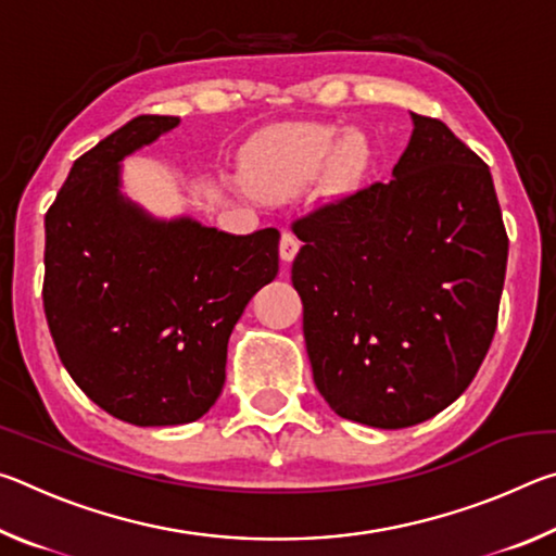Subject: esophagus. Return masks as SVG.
<instances>
[{
    "label": "esophagus",
    "mask_w": 556,
    "mask_h": 556,
    "mask_svg": "<svg viewBox=\"0 0 556 556\" xmlns=\"http://www.w3.org/2000/svg\"><path fill=\"white\" fill-rule=\"evenodd\" d=\"M296 252H299L296 235H291L289 230H285V232H281V240H279V255H281V260L291 262V260L296 257Z\"/></svg>",
    "instance_id": "1"
}]
</instances>
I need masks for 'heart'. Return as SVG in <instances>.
Instances as JSON below:
<instances>
[{
  "instance_id": "1",
  "label": "heart",
  "mask_w": 556,
  "mask_h": 556,
  "mask_svg": "<svg viewBox=\"0 0 556 556\" xmlns=\"http://www.w3.org/2000/svg\"><path fill=\"white\" fill-rule=\"evenodd\" d=\"M372 162V147L363 131L336 125H285L262 135L252 144L244 164L250 186L260 193L281 195L324 172L328 184L348 188L361 181Z\"/></svg>"
}]
</instances>
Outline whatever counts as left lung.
Wrapping results in <instances>:
<instances>
[{
	"mask_svg": "<svg viewBox=\"0 0 556 556\" xmlns=\"http://www.w3.org/2000/svg\"><path fill=\"white\" fill-rule=\"evenodd\" d=\"M412 119L392 181L291 223L316 388L343 419L378 429L427 421L468 388L507 265L491 168L441 119Z\"/></svg>",
	"mask_w": 556,
	"mask_h": 556,
	"instance_id": "left-lung-1",
	"label": "left lung"
}]
</instances>
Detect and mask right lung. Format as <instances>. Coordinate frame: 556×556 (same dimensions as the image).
Instances as JSON below:
<instances>
[{"instance_id": "right-lung-1", "label": "right lung", "mask_w": 556, "mask_h": 556, "mask_svg": "<svg viewBox=\"0 0 556 556\" xmlns=\"http://www.w3.org/2000/svg\"><path fill=\"white\" fill-rule=\"evenodd\" d=\"M139 115L75 159L46 213L43 312L75 384L137 427L201 419L225 382L228 338L279 271V232L228 235L149 218L119 193V164L174 129Z\"/></svg>"}]
</instances>
